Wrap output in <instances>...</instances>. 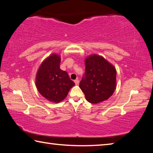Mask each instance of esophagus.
Segmentation results:
<instances>
[{"instance_id": "esophagus-1", "label": "esophagus", "mask_w": 153, "mask_h": 153, "mask_svg": "<svg viewBox=\"0 0 153 153\" xmlns=\"http://www.w3.org/2000/svg\"><path fill=\"white\" fill-rule=\"evenodd\" d=\"M74 82H75V84H76V85H78V84H79V80L78 79H76V80H74Z\"/></svg>"}]
</instances>
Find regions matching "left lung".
I'll use <instances>...</instances> for the list:
<instances>
[{
  "instance_id": "left-lung-1",
  "label": "left lung",
  "mask_w": 153,
  "mask_h": 153,
  "mask_svg": "<svg viewBox=\"0 0 153 153\" xmlns=\"http://www.w3.org/2000/svg\"><path fill=\"white\" fill-rule=\"evenodd\" d=\"M84 76L79 88L87 101L97 104L110 98L116 89L115 67L102 56L92 55L85 60Z\"/></svg>"
}]
</instances>
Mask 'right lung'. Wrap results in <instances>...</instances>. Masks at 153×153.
I'll list each match as a JSON object with an SVG mask.
<instances>
[{
  "label": "right lung",
  "instance_id": "obj_1",
  "mask_svg": "<svg viewBox=\"0 0 153 153\" xmlns=\"http://www.w3.org/2000/svg\"><path fill=\"white\" fill-rule=\"evenodd\" d=\"M61 56L52 54L44 60L36 76V86L48 101L59 102L64 100L75 83L66 71L60 69Z\"/></svg>",
  "mask_w": 153,
  "mask_h": 153
}]
</instances>
